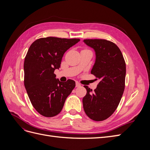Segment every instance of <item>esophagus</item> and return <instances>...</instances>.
<instances>
[{
    "label": "esophagus",
    "instance_id": "esophagus-1",
    "mask_svg": "<svg viewBox=\"0 0 150 150\" xmlns=\"http://www.w3.org/2000/svg\"><path fill=\"white\" fill-rule=\"evenodd\" d=\"M81 84L78 82H76V87H80Z\"/></svg>",
    "mask_w": 150,
    "mask_h": 150
}]
</instances>
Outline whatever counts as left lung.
I'll return each mask as SVG.
<instances>
[{"label":"left lung","instance_id":"8db88e82","mask_svg":"<svg viewBox=\"0 0 150 150\" xmlns=\"http://www.w3.org/2000/svg\"><path fill=\"white\" fill-rule=\"evenodd\" d=\"M83 41L94 50L96 61L91 73L100 80L93 93L88 86H84L87 93L83 99V108L89 118L103 121L115 111L123 94L125 61L115 43L105 39H84Z\"/></svg>","mask_w":150,"mask_h":150}]
</instances>
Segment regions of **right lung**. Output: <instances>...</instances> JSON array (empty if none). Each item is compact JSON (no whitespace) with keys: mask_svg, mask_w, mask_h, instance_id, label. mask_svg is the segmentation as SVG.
<instances>
[{"mask_svg":"<svg viewBox=\"0 0 150 150\" xmlns=\"http://www.w3.org/2000/svg\"><path fill=\"white\" fill-rule=\"evenodd\" d=\"M79 39L47 37L30 45L25 57L24 86L35 110L45 117L57 115L76 86L68 79L62 83L54 71L61 66L63 55Z\"/></svg>","mask_w":150,"mask_h":150,"instance_id":"1","label":"right lung"}]
</instances>
